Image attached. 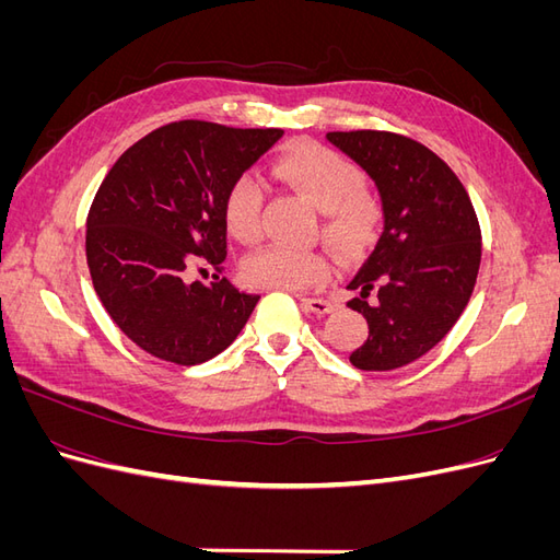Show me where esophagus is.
Listing matches in <instances>:
<instances>
[{"label":"esophagus","mask_w":560,"mask_h":560,"mask_svg":"<svg viewBox=\"0 0 560 560\" xmlns=\"http://www.w3.org/2000/svg\"><path fill=\"white\" fill-rule=\"evenodd\" d=\"M301 306L306 308V311H311V313H315V315H327L334 308L331 301L317 299V296H301Z\"/></svg>","instance_id":"1"}]
</instances>
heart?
Returning a JSON list of instances; mask_svg holds the SVG:
<instances>
[{"instance_id":"obj_1","label":"heart","mask_w":560,"mask_h":560,"mask_svg":"<svg viewBox=\"0 0 560 560\" xmlns=\"http://www.w3.org/2000/svg\"><path fill=\"white\" fill-rule=\"evenodd\" d=\"M273 175L322 208V233L346 259H358L376 243L383 208L362 186L360 167L338 151L301 140L273 161ZM264 189L252 175L235 177L222 198V217L231 238L252 245L261 235ZM325 249H290L268 245L252 252L243 264V278L270 290H311L331 276Z\"/></svg>"}]
</instances>
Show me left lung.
<instances>
[{"mask_svg": "<svg viewBox=\"0 0 560 560\" xmlns=\"http://www.w3.org/2000/svg\"><path fill=\"white\" fill-rule=\"evenodd\" d=\"M376 182L385 229L348 282L366 341L362 371H393L432 350L463 315L481 264V229L463 182L434 151L387 130L327 132Z\"/></svg>", "mask_w": 560, "mask_h": 560, "instance_id": "1", "label": "left lung"}]
</instances>
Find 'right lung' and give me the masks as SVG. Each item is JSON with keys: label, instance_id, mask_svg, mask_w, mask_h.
Returning a JSON list of instances; mask_svg holds the SVG:
<instances>
[{"label": "right lung", "instance_id": "obj_1", "mask_svg": "<svg viewBox=\"0 0 560 560\" xmlns=\"http://www.w3.org/2000/svg\"><path fill=\"white\" fill-rule=\"evenodd\" d=\"M280 128L175 121L126 149L100 184L86 219V259L105 311L159 360L194 366L226 350L257 294L226 278L186 282L200 261L224 270L229 184L282 138Z\"/></svg>", "mask_w": 560, "mask_h": 560}]
</instances>
